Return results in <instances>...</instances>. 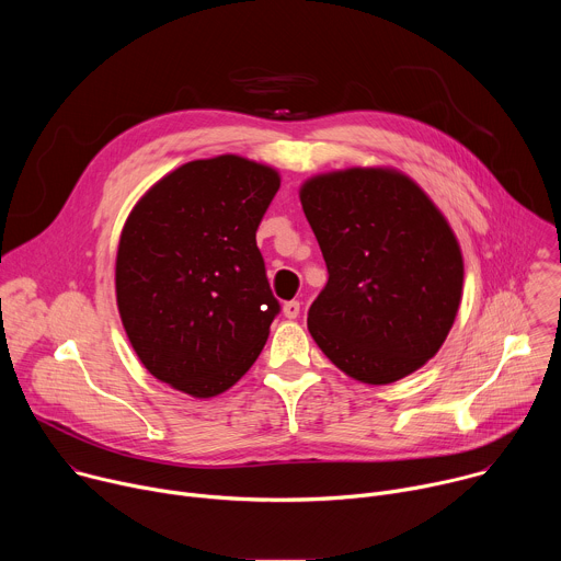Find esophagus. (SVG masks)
Listing matches in <instances>:
<instances>
[{"label":"esophagus","instance_id":"1","mask_svg":"<svg viewBox=\"0 0 561 561\" xmlns=\"http://www.w3.org/2000/svg\"><path fill=\"white\" fill-rule=\"evenodd\" d=\"M284 314H286L288 319H295V317L299 314V301H295V299H293V301H286V304H284Z\"/></svg>","mask_w":561,"mask_h":561}]
</instances>
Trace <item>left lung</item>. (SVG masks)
<instances>
[{
  "label": "left lung",
  "mask_w": 561,
  "mask_h": 561,
  "mask_svg": "<svg viewBox=\"0 0 561 561\" xmlns=\"http://www.w3.org/2000/svg\"><path fill=\"white\" fill-rule=\"evenodd\" d=\"M304 215L329 282L308 308L324 355L366 383H390L444 344L461 299L457 239L407 175L351 169L308 180Z\"/></svg>",
  "instance_id": "1"
}]
</instances>
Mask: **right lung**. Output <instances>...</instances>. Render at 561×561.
I'll list each match as a JSON object with an SVG mask.
<instances>
[{"label": "right lung", "instance_id": "1", "mask_svg": "<svg viewBox=\"0 0 561 561\" xmlns=\"http://www.w3.org/2000/svg\"><path fill=\"white\" fill-rule=\"evenodd\" d=\"M277 191V171L219 154L159 180L128 215L117 306L137 357L159 381L213 397L262 353L282 306L255 234Z\"/></svg>", "mask_w": 561, "mask_h": 561}]
</instances>
